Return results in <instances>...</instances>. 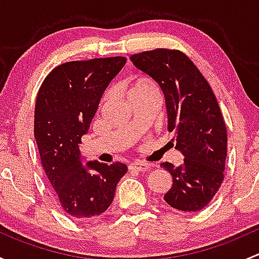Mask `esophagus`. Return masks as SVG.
Instances as JSON below:
<instances>
[{"mask_svg": "<svg viewBox=\"0 0 259 259\" xmlns=\"http://www.w3.org/2000/svg\"><path fill=\"white\" fill-rule=\"evenodd\" d=\"M129 168L134 169V170H138V171H146L150 169V164L145 163V161L137 160V161H134V163L130 164Z\"/></svg>", "mask_w": 259, "mask_h": 259, "instance_id": "34e87169", "label": "esophagus"}]
</instances>
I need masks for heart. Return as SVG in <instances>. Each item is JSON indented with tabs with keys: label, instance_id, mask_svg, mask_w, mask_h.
<instances>
[{
	"label": "heart",
	"instance_id": "1",
	"mask_svg": "<svg viewBox=\"0 0 259 259\" xmlns=\"http://www.w3.org/2000/svg\"><path fill=\"white\" fill-rule=\"evenodd\" d=\"M150 89H155V85H154L153 81L149 79H138L133 83L132 88L129 89V94L138 93V91L150 90Z\"/></svg>",
	"mask_w": 259,
	"mask_h": 259
}]
</instances>
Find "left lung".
Instances as JSON below:
<instances>
[{"mask_svg":"<svg viewBox=\"0 0 259 259\" xmlns=\"http://www.w3.org/2000/svg\"><path fill=\"white\" fill-rule=\"evenodd\" d=\"M130 61L160 88L168 129L184 155L179 166L161 164L173 178L164 200L178 210L203 209L221 188L227 158L226 122L215 95L192 60L177 50L144 51Z\"/></svg>","mask_w":259,"mask_h":259,"instance_id":"left-lung-1","label":"left lung"}]
</instances>
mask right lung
<instances>
[{"instance_id": "1", "label": "right lung", "mask_w": 259, "mask_h": 259, "mask_svg": "<svg viewBox=\"0 0 259 259\" xmlns=\"http://www.w3.org/2000/svg\"><path fill=\"white\" fill-rule=\"evenodd\" d=\"M121 56L65 62L44 80L35 106V139L60 207L77 221L104 213L127 166L98 160L83 164L81 137L88 134L104 91L124 67Z\"/></svg>"}]
</instances>
